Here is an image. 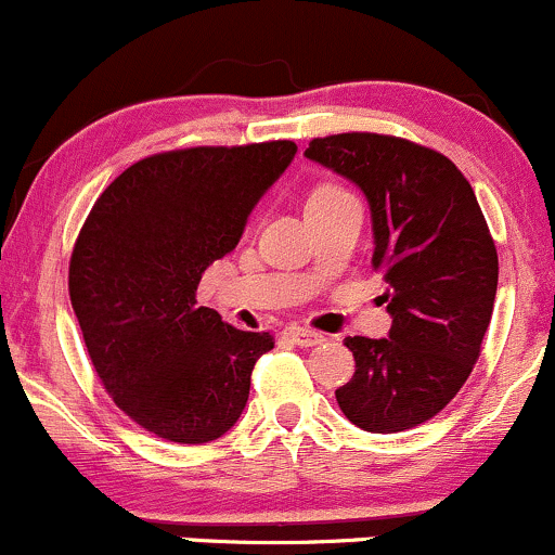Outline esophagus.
Listing matches in <instances>:
<instances>
[{"label":"esophagus","mask_w":555,"mask_h":555,"mask_svg":"<svg viewBox=\"0 0 555 555\" xmlns=\"http://www.w3.org/2000/svg\"><path fill=\"white\" fill-rule=\"evenodd\" d=\"M286 336H289L292 341L299 344V347H318V344L326 341V336L318 334V331H310V328H299V326H289L284 331Z\"/></svg>","instance_id":"34e87169"}]
</instances>
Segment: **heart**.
<instances>
[{
  "instance_id": "heart-1",
  "label": "heart",
  "mask_w": 555,
  "mask_h": 555,
  "mask_svg": "<svg viewBox=\"0 0 555 555\" xmlns=\"http://www.w3.org/2000/svg\"><path fill=\"white\" fill-rule=\"evenodd\" d=\"M339 195H347L341 188H334V184H323V188L313 190V195H310V201H328V197H339Z\"/></svg>"
}]
</instances>
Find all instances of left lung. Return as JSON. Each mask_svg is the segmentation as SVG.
Masks as SVG:
<instances>
[{
	"mask_svg": "<svg viewBox=\"0 0 555 555\" xmlns=\"http://www.w3.org/2000/svg\"><path fill=\"white\" fill-rule=\"evenodd\" d=\"M305 156L365 195L373 266L388 284V339L344 341L358 371L336 401L367 433L415 428L469 378L493 315L499 256L486 216L462 171L410 140L344 132L315 138Z\"/></svg>",
	"mask_w": 555,
	"mask_h": 555,
	"instance_id": "left-lung-1",
	"label": "left lung"
}]
</instances>
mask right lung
Returning <instances> with one entry per match:
<instances>
[{
	"label": "right lung",
	"instance_id": "obj_1",
	"mask_svg": "<svg viewBox=\"0 0 555 555\" xmlns=\"http://www.w3.org/2000/svg\"><path fill=\"white\" fill-rule=\"evenodd\" d=\"M292 140L188 149L132 164L95 201L69 260V299L101 384L145 430L208 443L237 423L269 334L197 308V284L237 247L284 175Z\"/></svg>",
	"mask_w": 555,
	"mask_h": 555
}]
</instances>
